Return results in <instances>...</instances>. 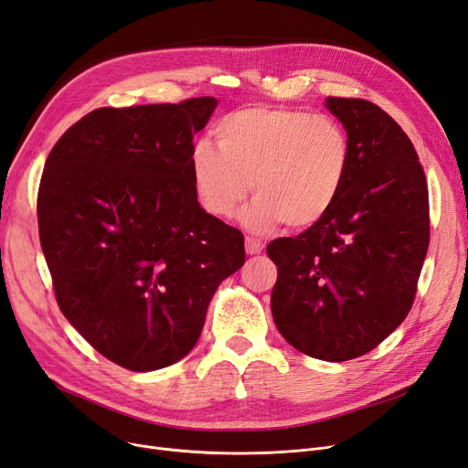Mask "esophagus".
Listing matches in <instances>:
<instances>
[{
	"mask_svg": "<svg viewBox=\"0 0 468 468\" xmlns=\"http://www.w3.org/2000/svg\"><path fill=\"white\" fill-rule=\"evenodd\" d=\"M245 249H247V254H249V256H256V254H261V252L264 250V243H262V240H258V239L247 237Z\"/></svg>",
	"mask_w": 468,
	"mask_h": 468,
	"instance_id": "1",
	"label": "esophagus"
}]
</instances>
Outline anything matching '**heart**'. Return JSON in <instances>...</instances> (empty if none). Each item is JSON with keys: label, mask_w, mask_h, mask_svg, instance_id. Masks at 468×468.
I'll use <instances>...</instances> for the list:
<instances>
[{"label": "heart", "mask_w": 468, "mask_h": 468, "mask_svg": "<svg viewBox=\"0 0 468 468\" xmlns=\"http://www.w3.org/2000/svg\"><path fill=\"white\" fill-rule=\"evenodd\" d=\"M216 141H198L190 171L200 204L216 218H233L249 197L247 228L266 233L285 221L303 231L337 202L351 167V141L332 117L289 108H245L216 127Z\"/></svg>", "instance_id": "obj_1"}]
</instances>
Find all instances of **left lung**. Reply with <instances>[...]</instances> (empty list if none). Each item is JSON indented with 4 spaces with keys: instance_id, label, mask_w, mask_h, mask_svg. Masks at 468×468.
Wrapping results in <instances>:
<instances>
[{
    "instance_id": "1",
    "label": "left lung",
    "mask_w": 468,
    "mask_h": 468,
    "mask_svg": "<svg viewBox=\"0 0 468 468\" xmlns=\"http://www.w3.org/2000/svg\"><path fill=\"white\" fill-rule=\"evenodd\" d=\"M325 108L351 141L349 176L320 223L268 245L271 314L297 351L343 362L409 314L430 243L428 186L409 136L376 103L330 96Z\"/></svg>"
}]
</instances>
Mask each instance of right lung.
I'll use <instances>...</instances> for the list:
<instances>
[{"label":"right lung","instance_id":"add662e5","mask_svg":"<svg viewBox=\"0 0 468 468\" xmlns=\"http://www.w3.org/2000/svg\"><path fill=\"white\" fill-rule=\"evenodd\" d=\"M218 100L100 108L51 148L38 190L40 245L63 316L133 372L186 356L245 237L198 204L193 138Z\"/></svg>","mask_w":468,"mask_h":468}]
</instances>
